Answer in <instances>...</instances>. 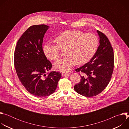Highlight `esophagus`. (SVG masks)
<instances>
[{
	"instance_id": "esophagus-1",
	"label": "esophagus",
	"mask_w": 129,
	"mask_h": 129,
	"mask_svg": "<svg viewBox=\"0 0 129 129\" xmlns=\"http://www.w3.org/2000/svg\"><path fill=\"white\" fill-rule=\"evenodd\" d=\"M70 74L69 73H62V77H67V76H69Z\"/></svg>"
}]
</instances>
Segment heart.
Listing matches in <instances>:
<instances>
[{
	"instance_id": "obj_1",
	"label": "heart",
	"mask_w": 129,
	"mask_h": 129,
	"mask_svg": "<svg viewBox=\"0 0 129 129\" xmlns=\"http://www.w3.org/2000/svg\"><path fill=\"white\" fill-rule=\"evenodd\" d=\"M56 45L45 44L43 47L45 56L49 60H56L60 57L59 49H65L66 56L54 63L56 70L67 72L76 63L83 65L88 62L98 49L99 39L92 33L85 34L79 30L65 31L55 39Z\"/></svg>"
}]
</instances>
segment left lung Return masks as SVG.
<instances>
[{"label":"left lung","instance_id":"1","mask_svg":"<svg viewBox=\"0 0 129 129\" xmlns=\"http://www.w3.org/2000/svg\"><path fill=\"white\" fill-rule=\"evenodd\" d=\"M96 31L100 45L94 56L88 63L76 69L81 73V80L75 85L74 89L86 97L97 95L105 89L111 79L114 68L112 47L105 35L99 30Z\"/></svg>","mask_w":129,"mask_h":129}]
</instances>
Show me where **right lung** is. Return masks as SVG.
I'll use <instances>...</instances> for the list:
<instances>
[{"instance_id":"obj_1","label":"right lung","mask_w":129,"mask_h":129,"mask_svg":"<svg viewBox=\"0 0 129 129\" xmlns=\"http://www.w3.org/2000/svg\"><path fill=\"white\" fill-rule=\"evenodd\" d=\"M49 28L44 24L30 26L18 41L14 53L20 81L30 93L39 98L54 92L61 78V73L50 71L52 64L43 52V37Z\"/></svg>"}]
</instances>
